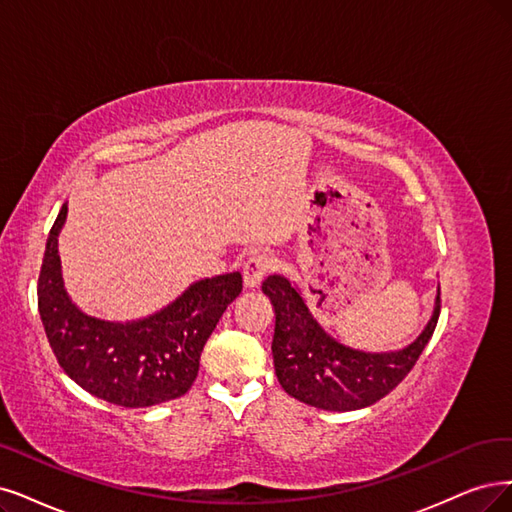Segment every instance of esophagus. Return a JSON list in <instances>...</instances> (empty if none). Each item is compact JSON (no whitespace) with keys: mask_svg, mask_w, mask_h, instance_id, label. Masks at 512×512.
I'll list each match as a JSON object with an SVG mask.
<instances>
[{"mask_svg":"<svg viewBox=\"0 0 512 512\" xmlns=\"http://www.w3.org/2000/svg\"><path fill=\"white\" fill-rule=\"evenodd\" d=\"M274 266V259L270 255H263V253H255L249 259L244 261V268H242V276H244V287L246 289H255L259 287V282L263 280Z\"/></svg>","mask_w":512,"mask_h":512,"instance_id":"obj_1","label":"esophagus"}]
</instances>
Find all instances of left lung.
Returning <instances> with one entry per match:
<instances>
[{"label":"left lung","mask_w":512,"mask_h":512,"mask_svg":"<svg viewBox=\"0 0 512 512\" xmlns=\"http://www.w3.org/2000/svg\"><path fill=\"white\" fill-rule=\"evenodd\" d=\"M261 291L276 314L272 354L280 386L293 399L325 411H354L384 399L418 363L441 312L439 291L432 318L415 342L394 352H363L339 344L320 327L289 278L268 276Z\"/></svg>","instance_id":"8db88e82"}]
</instances>
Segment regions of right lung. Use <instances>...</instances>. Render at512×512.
Instances as JSON below:
<instances>
[{"label": "right lung", "instance_id": "add662e5", "mask_svg": "<svg viewBox=\"0 0 512 512\" xmlns=\"http://www.w3.org/2000/svg\"><path fill=\"white\" fill-rule=\"evenodd\" d=\"M65 219L67 204L50 230L37 280V308L56 361L75 384L118 407L143 409L185 394L198 375L206 339L242 291L240 272L198 280L147 318H94L63 287L59 234Z\"/></svg>", "mask_w": 512, "mask_h": 512}]
</instances>
